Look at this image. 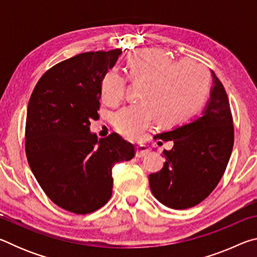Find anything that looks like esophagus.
Here are the masks:
<instances>
[{"instance_id": "obj_1", "label": "esophagus", "mask_w": 257, "mask_h": 257, "mask_svg": "<svg viewBox=\"0 0 257 257\" xmlns=\"http://www.w3.org/2000/svg\"><path fill=\"white\" fill-rule=\"evenodd\" d=\"M150 153V150L145 145H137L136 146V158H144Z\"/></svg>"}]
</instances>
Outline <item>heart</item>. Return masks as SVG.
I'll list each match as a JSON object with an SVG mask.
<instances>
[{
  "instance_id": "b5f03b06",
  "label": "heart",
  "mask_w": 257,
  "mask_h": 257,
  "mask_svg": "<svg viewBox=\"0 0 257 257\" xmlns=\"http://www.w3.org/2000/svg\"><path fill=\"white\" fill-rule=\"evenodd\" d=\"M129 76L147 81L143 94L145 103L132 104L113 118L115 129L129 139H138L159 119L161 124L179 122L203 102L210 84L207 68L191 59L173 60L156 49L137 51L128 59ZM127 92V78L118 69L103 77L102 99L111 106L118 105Z\"/></svg>"
}]
</instances>
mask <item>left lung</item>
Returning <instances> with one entry per match:
<instances>
[{"label":"left lung","mask_w":257,"mask_h":257,"mask_svg":"<svg viewBox=\"0 0 257 257\" xmlns=\"http://www.w3.org/2000/svg\"><path fill=\"white\" fill-rule=\"evenodd\" d=\"M212 72L213 86L201 114L188 122L156 135L172 141L163 152L161 171L150 175V187L163 205L185 210L210 195L227 168L233 146L232 115L222 82Z\"/></svg>","instance_id":"1"}]
</instances>
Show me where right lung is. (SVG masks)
Returning <instances> with one entry per match:
<instances>
[{"label": "right lung", "mask_w": 257, "mask_h": 257, "mask_svg": "<svg viewBox=\"0 0 257 257\" xmlns=\"http://www.w3.org/2000/svg\"><path fill=\"white\" fill-rule=\"evenodd\" d=\"M121 50L86 52L47 70L30 96L26 121V155L42 189L56 205L87 214L112 195V168L134 158L135 147L113 133L97 139L103 77Z\"/></svg>", "instance_id": "1"}]
</instances>
